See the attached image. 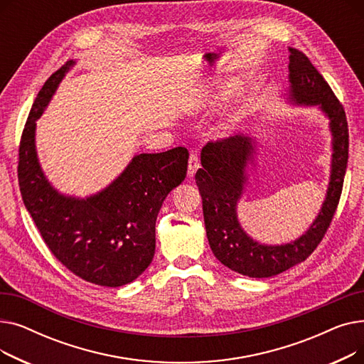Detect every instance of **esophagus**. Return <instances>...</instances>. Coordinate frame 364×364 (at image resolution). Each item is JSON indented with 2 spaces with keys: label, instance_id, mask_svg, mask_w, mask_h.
Wrapping results in <instances>:
<instances>
[{
  "label": "esophagus",
  "instance_id": "1",
  "mask_svg": "<svg viewBox=\"0 0 364 364\" xmlns=\"http://www.w3.org/2000/svg\"><path fill=\"white\" fill-rule=\"evenodd\" d=\"M198 169H199V156H198V153L192 151V153H190V158H188V171H187L188 177H193Z\"/></svg>",
  "mask_w": 364,
  "mask_h": 364
}]
</instances>
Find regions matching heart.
Instances as JSON below:
<instances>
[{
	"label": "heart",
	"mask_w": 364,
	"mask_h": 364,
	"mask_svg": "<svg viewBox=\"0 0 364 364\" xmlns=\"http://www.w3.org/2000/svg\"><path fill=\"white\" fill-rule=\"evenodd\" d=\"M225 128H232V125H227V127H225Z\"/></svg>",
	"instance_id": "obj_1"
}]
</instances>
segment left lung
Listing matches in <instances>:
<instances>
[{
	"mask_svg": "<svg viewBox=\"0 0 364 364\" xmlns=\"http://www.w3.org/2000/svg\"><path fill=\"white\" fill-rule=\"evenodd\" d=\"M291 100L318 106L331 121L332 171L326 200L305 235L280 245L267 246L252 240L237 221L236 205L246 183L245 168L252 159V139L235 136L208 141L202 149V168L196 184L202 196L203 220L209 246L228 269L250 277H272L307 259L326 235L336 213L348 162V122L346 110L329 84L302 51L289 47Z\"/></svg>",
	"mask_w": 364,
	"mask_h": 364,
	"instance_id": "1",
	"label": "left lung"
}]
</instances>
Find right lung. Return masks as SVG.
<instances>
[{
  "mask_svg": "<svg viewBox=\"0 0 364 364\" xmlns=\"http://www.w3.org/2000/svg\"><path fill=\"white\" fill-rule=\"evenodd\" d=\"M72 65L66 62L55 70L32 105L18 146V187L51 254L75 276L118 288L136 280L151 262L156 217L168 193L186 178L188 151L176 147L141 153L100 193L87 199L60 195L38 164L35 121Z\"/></svg>",
  "mask_w": 364,
  "mask_h": 364,
  "instance_id": "1",
  "label": "right lung"
}]
</instances>
